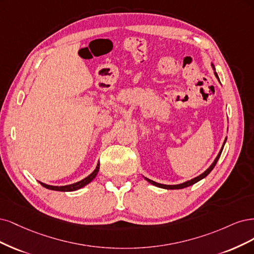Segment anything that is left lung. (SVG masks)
<instances>
[{"label": "left lung", "instance_id": "obj_1", "mask_svg": "<svg viewBox=\"0 0 254 254\" xmlns=\"http://www.w3.org/2000/svg\"><path fill=\"white\" fill-rule=\"evenodd\" d=\"M212 66H213V65H212ZM213 68H214V66H213ZM214 73H215V76H216V78L218 79V76H217V73H216V71H214ZM219 80V79H218ZM226 140H227V138L225 139V142H224V144H223V146H222V149H220V151H219V153H218V155H217V157L215 158V160L213 161V163H212V165L203 172L202 174H200L199 176H197V177H195V178H193V179H191V181H188V182H186V183H183V184H181V185H173V186H169V185H162V184H158V183H155V182H153V181H151V179H149V178H146V177H144L145 178V181H148L150 184H152V185H154V186H156V187H159V188H162V189H168V190H174V189H184V188H187V187H189V186H192V185H194V184H196L197 182H199L200 179H202V178H204L206 177L210 172L213 170V168L215 167V165H216V162H217V160H218V158L220 157V154H222V151H223V149H224V145H225V143H226Z\"/></svg>", "mask_w": 254, "mask_h": 254}]
</instances>
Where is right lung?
<instances>
[{"instance_id": "obj_1", "label": "right lung", "mask_w": 254, "mask_h": 254, "mask_svg": "<svg viewBox=\"0 0 254 254\" xmlns=\"http://www.w3.org/2000/svg\"><path fill=\"white\" fill-rule=\"evenodd\" d=\"M99 162H98V165L95 169V171L93 172L92 174H89L87 177H85L84 179H82V181H80L78 183H75L72 185H67V186H62V187H57V186H50V185H45L43 183H40L41 185H42L44 188H46V189H50V190H55V191H62V192H70V191H76L78 189H80V188H82L84 186H86L87 184L91 183L93 179L96 177L97 173L99 172Z\"/></svg>"}]
</instances>
